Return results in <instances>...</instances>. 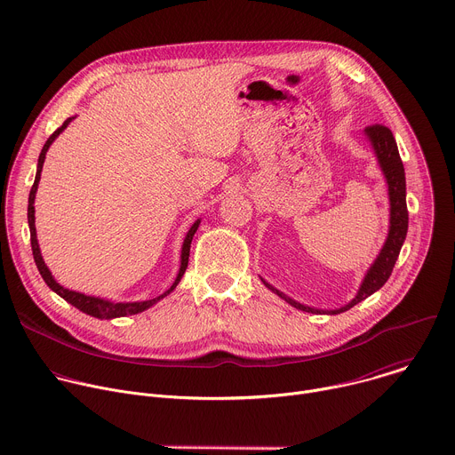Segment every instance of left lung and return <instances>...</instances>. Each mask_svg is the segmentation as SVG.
Here are the masks:
<instances>
[{"label": "left lung", "instance_id": "1", "mask_svg": "<svg viewBox=\"0 0 455 455\" xmlns=\"http://www.w3.org/2000/svg\"><path fill=\"white\" fill-rule=\"evenodd\" d=\"M364 135L371 142L377 163H379V166L384 173L386 184H387L389 232H387L386 243H384L380 253L377 255L375 262L366 271V275L361 282V287H359L357 294L354 296V299L348 301L347 306H343L339 309H334V311L315 309V307L299 304V301H294L292 298H289L287 294H283L282 291H278L276 287H273L271 283H267L260 276V280L264 282V285L267 289H271L275 294H278L282 299H285L289 306H292L299 311L313 313V315H339V313H345V311L352 309L354 306L359 304V301L366 299L370 294L379 291L387 282V278H389V275L395 267V262L398 259V253L402 250V244L405 241L407 223H409V212H407V204H405V172H403V164H402V159H400V154H398L396 140L393 137V132L384 124L366 126Z\"/></svg>", "mask_w": 455, "mask_h": 455}]
</instances>
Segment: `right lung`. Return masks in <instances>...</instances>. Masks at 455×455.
I'll use <instances>...</instances> for the list:
<instances>
[{
    "label": "right lung",
    "mask_w": 455,
    "mask_h": 455,
    "mask_svg": "<svg viewBox=\"0 0 455 455\" xmlns=\"http://www.w3.org/2000/svg\"><path fill=\"white\" fill-rule=\"evenodd\" d=\"M75 117H68L64 121V124L60 128H57L50 139L46 140V144L43 146L41 149V156H39V163H37V173H36V182L30 189V196H28V227H30V241H32V251H34V260L37 264V269L41 273V276L44 278V282L50 285L52 291H55L60 298H64L68 304H71L73 307L80 309L82 313L92 316V318H98V320H112V318H121V316H132V315H139L146 309H149L151 306H156L159 299H163L164 296H168L180 282V278L184 276L186 273V267H188V262H189V250H191V241H193V235L196 234L198 227H200V220H196L191 228L188 230L186 237H184V244H182V253H180V269H179V275L173 282V285L163 292L161 296L157 298H151V299H144V301H112V299H105V298H100V296H89V294H84V292H78V291H71V289H66L64 285H60L52 271L48 269V266L44 264V259L41 255V248H39V243H37V234H36V193H37V186H39V180H41V172H43V164H44V159H46V151L48 148L52 146V142L62 133V130L73 121Z\"/></svg>",
    "instance_id": "1"
}]
</instances>
